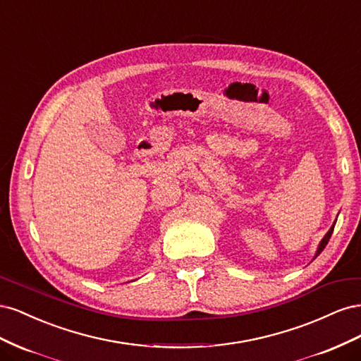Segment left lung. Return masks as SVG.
I'll return each instance as SVG.
<instances>
[{
    "instance_id": "left-lung-1",
    "label": "left lung",
    "mask_w": 361,
    "mask_h": 361,
    "mask_svg": "<svg viewBox=\"0 0 361 361\" xmlns=\"http://www.w3.org/2000/svg\"><path fill=\"white\" fill-rule=\"evenodd\" d=\"M334 226H336V221H334V224L330 227V231L325 233V236L321 239V243H319V245H318V250H316V253H314V257L313 259H316L318 257L321 253H322V250L325 248V245L329 244V241H330V238H331V235H333V231H334Z\"/></svg>"
}]
</instances>
